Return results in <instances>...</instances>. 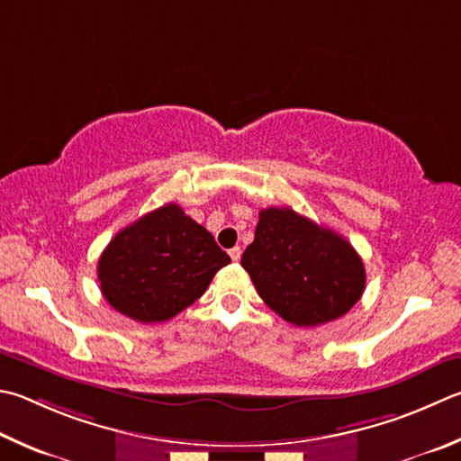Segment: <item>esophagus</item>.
Returning <instances> with one entry per match:
<instances>
[{
    "instance_id": "34e87169",
    "label": "esophagus",
    "mask_w": 461,
    "mask_h": 461,
    "mask_svg": "<svg viewBox=\"0 0 461 461\" xmlns=\"http://www.w3.org/2000/svg\"><path fill=\"white\" fill-rule=\"evenodd\" d=\"M230 258L233 259V262H240V258H241V249L236 246V248H231L230 249Z\"/></svg>"
}]
</instances>
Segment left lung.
<instances>
[{
	"mask_svg": "<svg viewBox=\"0 0 461 461\" xmlns=\"http://www.w3.org/2000/svg\"><path fill=\"white\" fill-rule=\"evenodd\" d=\"M241 266L259 298L296 326L337 321L358 303L366 282L363 259L345 238L290 207L259 212Z\"/></svg>",
	"mask_w": 461,
	"mask_h": 461,
	"instance_id": "1",
	"label": "left lung"
}]
</instances>
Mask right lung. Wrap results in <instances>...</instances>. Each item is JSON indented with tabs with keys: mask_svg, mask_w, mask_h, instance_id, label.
<instances>
[{
	"mask_svg": "<svg viewBox=\"0 0 461 461\" xmlns=\"http://www.w3.org/2000/svg\"><path fill=\"white\" fill-rule=\"evenodd\" d=\"M230 262L203 225L167 203L116 233L98 259V282L114 311L163 322L202 298Z\"/></svg>",
	"mask_w": 461,
	"mask_h": 461,
	"instance_id": "right-lung-1",
	"label": "right lung"
}]
</instances>
